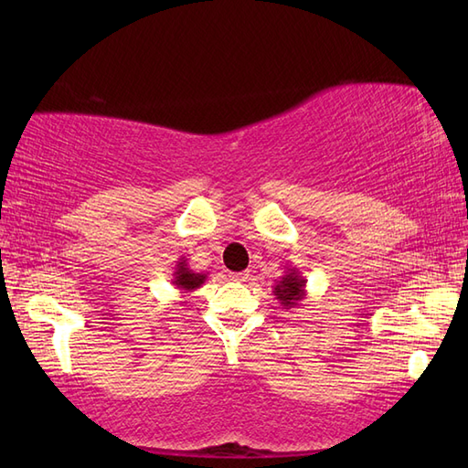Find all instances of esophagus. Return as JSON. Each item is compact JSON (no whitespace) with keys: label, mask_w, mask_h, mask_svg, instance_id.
<instances>
[{"label":"esophagus","mask_w":468,"mask_h":468,"mask_svg":"<svg viewBox=\"0 0 468 468\" xmlns=\"http://www.w3.org/2000/svg\"><path fill=\"white\" fill-rule=\"evenodd\" d=\"M250 273L248 271H238V273H230L232 281H248Z\"/></svg>","instance_id":"obj_1"}]
</instances>
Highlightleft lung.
I'll return each mask as SVG.
<instances>
[{
	"mask_svg": "<svg viewBox=\"0 0 468 468\" xmlns=\"http://www.w3.org/2000/svg\"><path fill=\"white\" fill-rule=\"evenodd\" d=\"M275 299L282 308H296L306 299V279L296 267H289L273 287Z\"/></svg>",
	"mask_w": 468,
	"mask_h": 468,
	"instance_id": "8db88e82",
	"label": "left lung"
}]
</instances>
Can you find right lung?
<instances>
[{
	"label": "right lung",
	"instance_id": "add662e5",
	"mask_svg": "<svg viewBox=\"0 0 468 468\" xmlns=\"http://www.w3.org/2000/svg\"><path fill=\"white\" fill-rule=\"evenodd\" d=\"M205 281H207V273L193 271L186 258H181L177 261L172 282L176 289H179V292H193L195 289H199Z\"/></svg>",
	"mask_w": 468,
	"mask_h": 468
}]
</instances>
